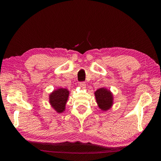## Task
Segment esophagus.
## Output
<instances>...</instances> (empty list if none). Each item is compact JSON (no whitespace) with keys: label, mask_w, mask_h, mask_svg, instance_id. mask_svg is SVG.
<instances>
[{"label":"esophagus","mask_w":161,"mask_h":161,"mask_svg":"<svg viewBox=\"0 0 161 161\" xmlns=\"http://www.w3.org/2000/svg\"><path fill=\"white\" fill-rule=\"evenodd\" d=\"M79 85H80V86L82 88V89H85L86 86V85L85 82H80Z\"/></svg>","instance_id":"obj_1"}]
</instances>
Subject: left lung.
Instances as JSON below:
<instances>
[{
  "mask_svg": "<svg viewBox=\"0 0 161 161\" xmlns=\"http://www.w3.org/2000/svg\"><path fill=\"white\" fill-rule=\"evenodd\" d=\"M96 101L98 106L102 111H108L113 105L114 97L110 90L105 88H100L94 92Z\"/></svg>",
  "mask_w": 161,
  "mask_h": 161,
  "instance_id": "left-lung-1",
  "label": "left lung"
}]
</instances>
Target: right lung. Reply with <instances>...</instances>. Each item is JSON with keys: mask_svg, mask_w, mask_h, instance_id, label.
I'll use <instances>...</instances> for the list:
<instances>
[{"mask_svg": "<svg viewBox=\"0 0 161 161\" xmlns=\"http://www.w3.org/2000/svg\"><path fill=\"white\" fill-rule=\"evenodd\" d=\"M69 92L67 89H58L54 90L49 95L50 104L57 113L64 111L66 103L67 102Z\"/></svg>", "mask_w": 161, "mask_h": 161, "instance_id": "add662e5", "label": "right lung"}]
</instances>
